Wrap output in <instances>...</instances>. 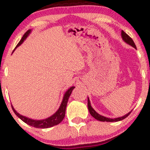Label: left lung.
Listing matches in <instances>:
<instances>
[{
  "label": "left lung",
  "mask_w": 150,
  "mask_h": 150,
  "mask_svg": "<svg viewBox=\"0 0 150 150\" xmlns=\"http://www.w3.org/2000/svg\"><path fill=\"white\" fill-rule=\"evenodd\" d=\"M121 36H122V40H124V41L126 43H128V44H129L130 46H131L132 47H134V48H137V47H136V45L135 43H134V40H132V38H131V37H130L128 35H127L126 33H125V32L123 31V30H122L121 31ZM88 110H89V112H90V114L91 115L92 117H94L95 119H96V120H99V121H103V122H117V121H120V120H123V119H125V117H128V115H129L130 114H131V111L129 112L128 113V114L125 115L124 116H122V117H117V118H108V117H104V116L98 114L97 112H96V111H95L94 110H93V108H92L91 105V102H90V100H89L88 97Z\"/></svg>",
  "instance_id": "8db88e82"
}]
</instances>
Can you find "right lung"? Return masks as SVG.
<instances>
[{"label":"right lung","mask_w":150,"mask_h":150,"mask_svg":"<svg viewBox=\"0 0 150 150\" xmlns=\"http://www.w3.org/2000/svg\"><path fill=\"white\" fill-rule=\"evenodd\" d=\"M30 33H31V30H29L25 33V35H24L23 37L22 38V39H21L20 41L19 42V43H18L17 46H16V48L19 46H20V45L23 43L24 40L27 38V37H28ZM74 88H75V87L72 86V87H70L67 91L65 93H64V97H63V99H62V104L61 105H60L59 110H57V111L53 115H51V117H48V118L44 119V120H33V119L28 118V117H25V116L19 114V113L14 110L13 106L11 105L12 110H13V112L16 114V115L18 117H19L22 121H24L25 123L28 124V125H31V126H33L35 127V128H51V127L54 126V125H58V124L60 123V122L62 121L63 119H64V116H65V110H66L67 104L68 99H69V96H70L71 93H72V90H73Z\"/></svg>","instance_id":"right-lung-1"}]
</instances>
